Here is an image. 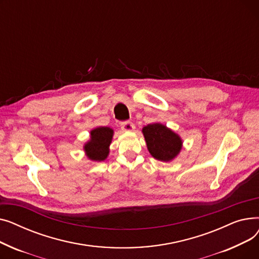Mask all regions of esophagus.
I'll use <instances>...</instances> for the list:
<instances>
[{"label":"esophagus","instance_id":"1","mask_svg":"<svg viewBox=\"0 0 259 259\" xmlns=\"http://www.w3.org/2000/svg\"><path fill=\"white\" fill-rule=\"evenodd\" d=\"M120 127H121V130H124V131H133L134 128H135L133 122L128 121V120H127V121H124V122H121Z\"/></svg>","mask_w":259,"mask_h":259}]
</instances>
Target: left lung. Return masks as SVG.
<instances>
[{
	"label": "left lung",
	"mask_w": 259,
	"mask_h": 259,
	"mask_svg": "<svg viewBox=\"0 0 259 259\" xmlns=\"http://www.w3.org/2000/svg\"><path fill=\"white\" fill-rule=\"evenodd\" d=\"M147 147L151 155L162 161L172 160L182 149V140L178 134L161 124H149L143 128Z\"/></svg>",
	"instance_id": "obj_1"
}]
</instances>
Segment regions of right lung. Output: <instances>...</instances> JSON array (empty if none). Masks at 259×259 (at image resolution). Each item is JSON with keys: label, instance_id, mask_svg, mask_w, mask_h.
I'll use <instances>...</instances> for the list:
<instances>
[{"label": "right lung", "instance_id": "right-lung-1", "mask_svg": "<svg viewBox=\"0 0 259 259\" xmlns=\"http://www.w3.org/2000/svg\"><path fill=\"white\" fill-rule=\"evenodd\" d=\"M91 140L85 145L84 149L91 160H104L109 153V145L111 143L113 130L109 127H99L90 132Z\"/></svg>", "mask_w": 259, "mask_h": 259}]
</instances>
